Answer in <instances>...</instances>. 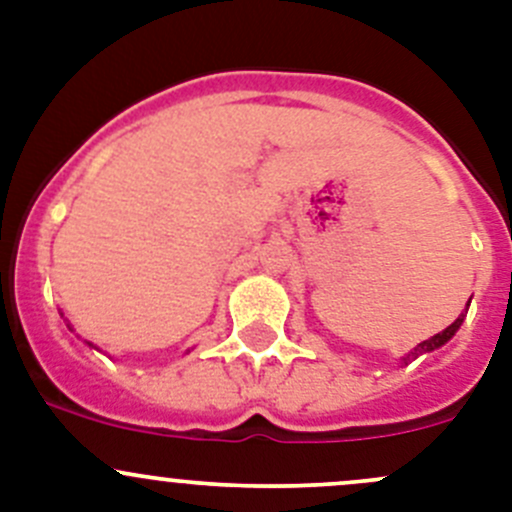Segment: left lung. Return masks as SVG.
I'll use <instances>...</instances> for the list:
<instances>
[{"label":"left lung","instance_id":"obj_1","mask_svg":"<svg viewBox=\"0 0 512 512\" xmlns=\"http://www.w3.org/2000/svg\"><path fill=\"white\" fill-rule=\"evenodd\" d=\"M468 304H471V299H468ZM466 314H468V309H466V312H461V314H458V319H456V322H453V324H448V327L443 329V332L433 334V337H431V339H426V342L416 344V347L411 349L409 354H404V356H401V366L411 364V361L418 359V356H421V354H428V352H433V349H441L443 344H446V342H451V339H453V334H456L458 329H461V324H463V319H466Z\"/></svg>","mask_w":512,"mask_h":512}]
</instances>
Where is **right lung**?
I'll return each instance as SVG.
<instances>
[{
    "label": "right lung",
    "mask_w": 512,
    "mask_h": 512,
    "mask_svg": "<svg viewBox=\"0 0 512 512\" xmlns=\"http://www.w3.org/2000/svg\"><path fill=\"white\" fill-rule=\"evenodd\" d=\"M61 317H64V314H61ZM66 327H69L71 332H74V327H71V324H66ZM84 342H86V339H84ZM86 344H89V347H94V344H91V342H86ZM94 349H96V347H94ZM188 352H190V349H188Z\"/></svg>",
    "instance_id": "obj_1"
}]
</instances>
